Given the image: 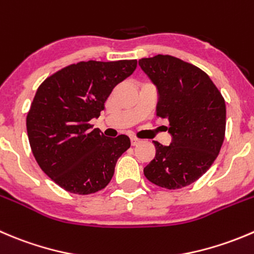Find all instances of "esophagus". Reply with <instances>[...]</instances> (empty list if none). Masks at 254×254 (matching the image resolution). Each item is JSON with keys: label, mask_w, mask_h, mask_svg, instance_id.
Returning <instances> with one entry per match:
<instances>
[{"label": "esophagus", "mask_w": 254, "mask_h": 254, "mask_svg": "<svg viewBox=\"0 0 254 254\" xmlns=\"http://www.w3.org/2000/svg\"><path fill=\"white\" fill-rule=\"evenodd\" d=\"M130 140H131V145H132V146H135V145H137L140 142V140L137 139V137H134V136H132Z\"/></svg>", "instance_id": "obj_1"}]
</instances>
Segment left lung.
I'll return each instance as SVG.
<instances>
[{
    "label": "left lung",
    "instance_id": "obj_1",
    "mask_svg": "<svg viewBox=\"0 0 254 254\" xmlns=\"http://www.w3.org/2000/svg\"><path fill=\"white\" fill-rule=\"evenodd\" d=\"M156 85V115L169 120L172 141H154L156 155L144 175L167 190L189 186L200 179L218 156L225 140L226 104L211 78L196 65L172 56L139 61Z\"/></svg>",
    "mask_w": 254,
    "mask_h": 254
}]
</instances>
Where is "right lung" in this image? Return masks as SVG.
Listing matches in <instances>:
<instances>
[{
	"mask_svg": "<svg viewBox=\"0 0 254 254\" xmlns=\"http://www.w3.org/2000/svg\"><path fill=\"white\" fill-rule=\"evenodd\" d=\"M136 65V59L79 62L37 89L26 120L29 145L44 174L68 192L89 195L104 189L130 147L129 136L107 137L89 122L99 118L115 85Z\"/></svg>",
	"mask_w": 254,
	"mask_h": 254,
	"instance_id": "1",
	"label": "right lung"
}]
</instances>
